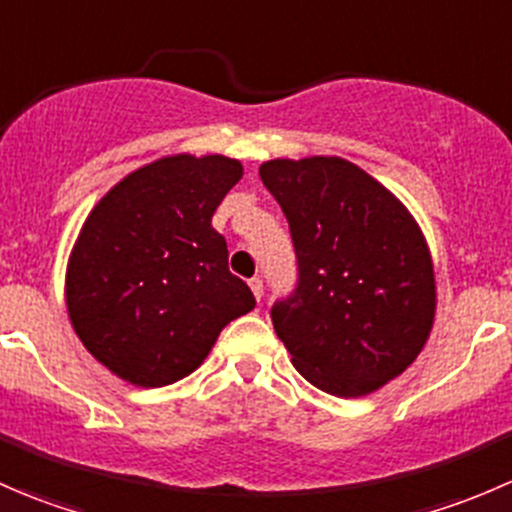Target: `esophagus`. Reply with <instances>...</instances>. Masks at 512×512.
Returning <instances> with one entry per match:
<instances>
[{"label": "esophagus", "mask_w": 512, "mask_h": 512, "mask_svg": "<svg viewBox=\"0 0 512 512\" xmlns=\"http://www.w3.org/2000/svg\"><path fill=\"white\" fill-rule=\"evenodd\" d=\"M250 289H252V294H255L257 302H260L262 294H265V285H262L260 277H252V280H250Z\"/></svg>", "instance_id": "obj_1"}]
</instances>
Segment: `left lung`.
I'll use <instances>...</instances> for the list:
<instances>
[{
	"label": "left lung",
	"mask_w": 512,
	"mask_h": 512,
	"mask_svg": "<svg viewBox=\"0 0 512 512\" xmlns=\"http://www.w3.org/2000/svg\"><path fill=\"white\" fill-rule=\"evenodd\" d=\"M287 215L299 280L272 304L292 364L342 399L374 394L404 374L436 317L428 242L404 203L337 156L260 165Z\"/></svg>",
	"instance_id": "left-lung-1"
}]
</instances>
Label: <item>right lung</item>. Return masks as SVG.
Wrapping results in <instances>:
<instances>
[{"label": "right lung", "instance_id": "add662e5", "mask_svg": "<svg viewBox=\"0 0 512 512\" xmlns=\"http://www.w3.org/2000/svg\"><path fill=\"white\" fill-rule=\"evenodd\" d=\"M242 178L225 156H165L118 180L66 265L71 327L111 374L143 389L193 374L232 319L255 309L227 270L213 215Z\"/></svg>", "mask_w": 512, "mask_h": 512}]
</instances>
